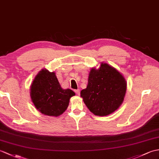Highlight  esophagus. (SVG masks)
Masks as SVG:
<instances>
[{"instance_id":"1","label":"esophagus","mask_w":159,"mask_h":159,"mask_svg":"<svg viewBox=\"0 0 159 159\" xmlns=\"http://www.w3.org/2000/svg\"><path fill=\"white\" fill-rule=\"evenodd\" d=\"M75 93L77 95H80V90L79 89H76V90H75Z\"/></svg>"}]
</instances>
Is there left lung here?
<instances>
[{
    "mask_svg": "<svg viewBox=\"0 0 159 159\" xmlns=\"http://www.w3.org/2000/svg\"><path fill=\"white\" fill-rule=\"evenodd\" d=\"M127 83L123 76L107 64L91 68L87 88L80 97L90 111L97 116H107L119 108L124 100Z\"/></svg>",
    "mask_w": 159,
    "mask_h": 159,
    "instance_id": "left-lung-1",
    "label": "left lung"
}]
</instances>
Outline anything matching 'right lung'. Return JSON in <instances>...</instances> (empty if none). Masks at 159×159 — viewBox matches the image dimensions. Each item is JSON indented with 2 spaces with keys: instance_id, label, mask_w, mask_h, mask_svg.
Returning a JSON list of instances; mask_svg holds the SVG:
<instances>
[{
  "instance_id": "add662e5",
  "label": "right lung",
  "mask_w": 159,
  "mask_h": 159,
  "mask_svg": "<svg viewBox=\"0 0 159 159\" xmlns=\"http://www.w3.org/2000/svg\"><path fill=\"white\" fill-rule=\"evenodd\" d=\"M75 95L71 89H63L55 76L47 69L40 70L30 87V97L36 108L45 115L58 116L69 105L70 99Z\"/></svg>"
}]
</instances>
